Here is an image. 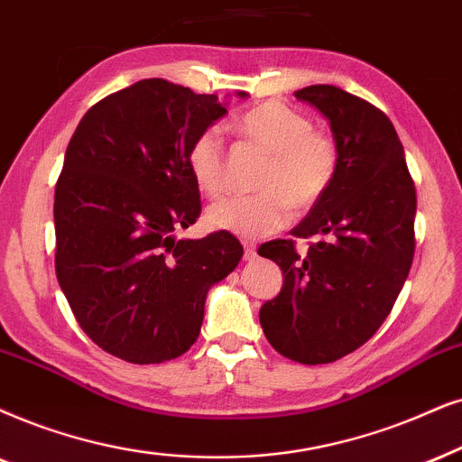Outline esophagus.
I'll return each mask as SVG.
<instances>
[{"label": "esophagus", "instance_id": "34e87169", "mask_svg": "<svg viewBox=\"0 0 462 462\" xmlns=\"http://www.w3.org/2000/svg\"><path fill=\"white\" fill-rule=\"evenodd\" d=\"M243 247H245V254H243V260H247V262H251V260H255V245L251 243V241H243Z\"/></svg>", "mask_w": 462, "mask_h": 462}]
</instances>
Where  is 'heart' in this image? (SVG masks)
<instances>
[{
	"label": "heart",
	"instance_id": "heart-1",
	"mask_svg": "<svg viewBox=\"0 0 462 462\" xmlns=\"http://www.w3.org/2000/svg\"><path fill=\"white\" fill-rule=\"evenodd\" d=\"M230 130L268 153L258 177L260 194L226 196L213 202L204 221L213 230L241 236H264L294 213L311 208L328 191L337 174L335 143L315 132L311 119L282 102H262L245 110ZM188 168L196 188L207 196H219L226 188V147L217 130L208 127L191 140Z\"/></svg>",
	"mask_w": 462,
	"mask_h": 462
}]
</instances>
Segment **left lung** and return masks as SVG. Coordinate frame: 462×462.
<instances>
[{
    "instance_id": "left-lung-1",
    "label": "left lung",
    "mask_w": 462,
    "mask_h": 462,
    "mask_svg": "<svg viewBox=\"0 0 462 462\" xmlns=\"http://www.w3.org/2000/svg\"><path fill=\"white\" fill-rule=\"evenodd\" d=\"M294 96L330 121L338 163L328 191L291 230L315 238L307 254L291 238L258 249L283 271L260 324L285 358L326 365L365 346L393 311L416 249V185L382 110L332 85Z\"/></svg>"
}]
</instances>
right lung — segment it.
I'll return each mask as SVG.
<instances>
[{
	"label": "right lung",
	"mask_w": 462,
	"mask_h": 462,
	"mask_svg": "<svg viewBox=\"0 0 462 462\" xmlns=\"http://www.w3.org/2000/svg\"><path fill=\"white\" fill-rule=\"evenodd\" d=\"M224 115L217 96L144 79L93 104L69 140L55 188L57 282L80 328L116 358L188 352L208 288L241 260L226 230L174 236L202 211L191 140Z\"/></svg>",
	"instance_id": "add662e5"
}]
</instances>
